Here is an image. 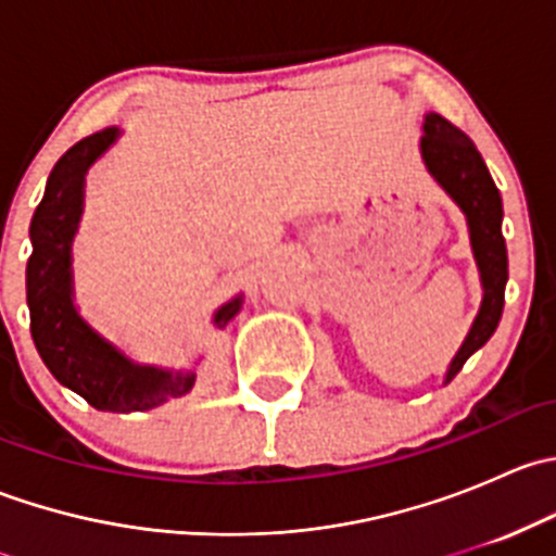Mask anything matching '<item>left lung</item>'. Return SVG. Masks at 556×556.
Instances as JSON below:
<instances>
[{
    "instance_id": "obj_1",
    "label": "left lung",
    "mask_w": 556,
    "mask_h": 556,
    "mask_svg": "<svg viewBox=\"0 0 556 556\" xmlns=\"http://www.w3.org/2000/svg\"><path fill=\"white\" fill-rule=\"evenodd\" d=\"M425 134H422V161L428 172L433 174L435 182L452 195L454 204L465 212L470 233V247H473L476 266L481 274V309L465 336L463 346L454 355L450 371L444 382H452L459 368L465 366L476 350L490 341L501 323L503 304H506V282H508V252L506 239H503V201L501 190L492 182L490 169L484 159L476 150V144L452 126L446 117L425 115Z\"/></svg>"
}]
</instances>
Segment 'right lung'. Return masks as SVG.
Returning a JSON list of instances; mask_svg holds the SVG:
<instances>
[{
	"label": "right lung",
	"instance_id": "add662e5",
	"mask_svg": "<svg viewBox=\"0 0 556 556\" xmlns=\"http://www.w3.org/2000/svg\"><path fill=\"white\" fill-rule=\"evenodd\" d=\"M117 134V128H102L80 139L50 172L29 228L26 304L39 357L61 384L86 397L99 412H144L166 397L190 392L195 374L128 361L77 314L72 301V239L83 215L86 172L115 142ZM239 309L242 295L215 312L217 328H226Z\"/></svg>",
	"mask_w": 556,
	"mask_h": 556
}]
</instances>
